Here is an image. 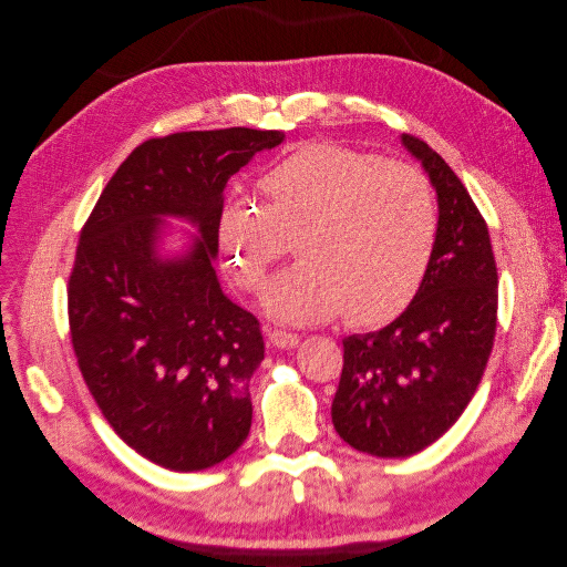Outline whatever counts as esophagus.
<instances>
[{
  "instance_id": "esophagus-1",
  "label": "esophagus",
  "mask_w": 567,
  "mask_h": 567,
  "mask_svg": "<svg viewBox=\"0 0 567 567\" xmlns=\"http://www.w3.org/2000/svg\"><path fill=\"white\" fill-rule=\"evenodd\" d=\"M267 337H269V341H272V346H277V348H295L300 341L298 334L286 332V330H277V328L267 330Z\"/></svg>"
}]
</instances>
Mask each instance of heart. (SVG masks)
Instances as JSON below:
<instances>
[{"label":"heart","mask_w":567,"mask_h":567,"mask_svg":"<svg viewBox=\"0 0 567 567\" xmlns=\"http://www.w3.org/2000/svg\"><path fill=\"white\" fill-rule=\"evenodd\" d=\"M265 203L230 198L217 247L235 284L258 292L298 237L300 262L265 290L267 313L313 326L343 311L379 328L411 307L439 237L429 177L406 164L339 143H305L260 179Z\"/></svg>","instance_id":"obj_1"}]
</instances>
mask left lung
<instances>
[{
  "instance_id": "left-lung-1",
  "label": "left lung",
  "mask_w": 567,
  "mask_h": 567,
  "mask_svg": "<svg viewBox=\"0 0 567 567\" xmlns=\"http://www.w3.org/2000/svg\"><path fill=\"white\" fill-rule=\"evenodd\" d=\"M439 194V237L411 307L379 332L343 339L337 434L360 452L411 456L460 420L496 337L498 272L487 221L443 156L403 136Z\"/></svg>"
}]
</instances>
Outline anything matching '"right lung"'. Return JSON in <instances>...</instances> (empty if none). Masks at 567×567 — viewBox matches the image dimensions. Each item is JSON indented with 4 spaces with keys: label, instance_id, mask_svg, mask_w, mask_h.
Returning <instances> with one entry per match:
<instances>
[{
    "label": "right lung",
    "instance_id": "add662e5",
    "mask_svg": "<svg viewBox=\"0 0 567 567\" xmlns=\"http://www.w3.org/2000/svg\"><path fill=\"white\" fill-rule=\"evenodd\" d=\"M281 131H179L133 150L80 230L69 330L80 373L115 434L179 473L224 462L251 429L260 322L214 272L226 182ZM177 213L202 241L182 261L153 256L155 221Z\"/></svg>",
    "mask_w": 567,
    "mask_h": 567
}]
</instances>
